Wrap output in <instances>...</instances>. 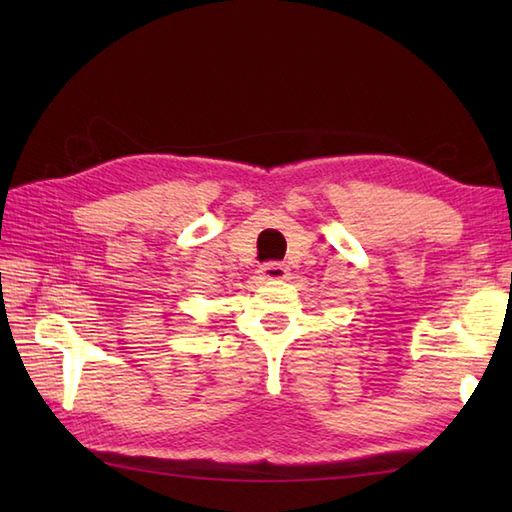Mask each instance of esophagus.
<instances>
[{"label":"esophagus","instance_id":"esophagus-1","mask_svg":"<svg viewBox=\"0 0 512 512\" xmlns=\"http://www.w3.org/2000/svg\"><path fill=\"white\" fill-rule=\"evenodd\" d=\"M264 279H284L288 275V266L279 264V262H266L262 268H259Z\"/></svg>","mask_w":512,"mask_h":512}]
</instances>
